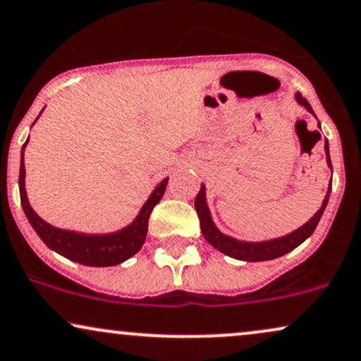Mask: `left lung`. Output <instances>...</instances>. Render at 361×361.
Segmentation results:
<instances>
[{
	"label": "left lung",
	"mask_w": 361,
	"mask_h": 361,
	"mask_svg": "<svg viewBox=\"0 0 361 361\" xmlns=\"http://www.w3.org/2000/svg\"><path fill=\"white\" fill-rule=\"evenodd\" d=\"M296 102H298L300 104H303V106L307 108L310 113H313L310 103L300 93H296ZM318 125H320V123H318ZM325 152H326L328 166L331 168L328 141H325ZM330 193H331V181H330V186H328L326 196H325V200H323L322 208L314 213V216L312 218V220H310L308 223H305V225L302 228H298V230H295L293 233L281 236V238H276V240L262 241V243L238 241L235 238H230V236L223 235L221 231L213 225L212 216H209V209L207 207V198H204V186L203 185H202V190L198 191V195H196V198H195V208H196V213H198V218H200L202 233L204 238H207L208 243L213 246V248H216L218 252L225 253L231 258L243 259V262H264V259H273V258L283 257V255H286L288 252H291V250H295L298 245H302L303 241L313 233L314 228H317V225H318V221H320L323 212H325L328 198H330Z\"/></svg>",
	"instance_id": "8db88e82"
}]
</instances>
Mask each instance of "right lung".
<instances>
[{
	"instance_id": "obj_1",
	"label": "right lung",
	"mask_w": 361,
	"mask_h": 361,
	"mask_svg": "<svg viewBox=\"0 0 361 361\" xmlns=\"http://www.w3.org/2000/svg\"><path fill=\"white\" fill-rule=\"evenodd\" d=\"M26 143H28V140H26ZM26 143L23 145L20 165L21 204L31 226L35 228V231L47 243L48 248L54 250V252L63 255L71 262L86 264V267H115V264L123 263L125 259L131 258L135 253L140 252L148 233L149 214H152L154 204L161 200L163 193H165L168 178H165L154 188L148 202L143 204L140 214L136 216V220L130 226L116 231V233L83 235L76 233V231L59 230V228H54L49 223L41 220L28 203V196H26L25 190V158H23Z\"/></svg>"
}]
</instances>
